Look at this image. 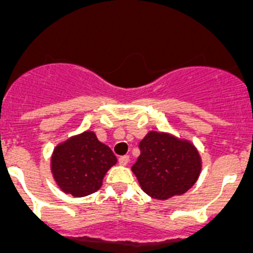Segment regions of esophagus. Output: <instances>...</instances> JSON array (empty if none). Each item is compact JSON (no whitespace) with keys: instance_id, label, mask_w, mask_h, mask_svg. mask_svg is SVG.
Returning a JSON list of instances; mask_svg holds the SVG:
<instances>
[{"instance_id":"esophagus-1","label":"esophagus","mask_w":253,"mask_h":253,"mask_svg":"<svg viewBox=\"0 0 253 253\" xmlns=\"http://www.w3.org/2000/svg\"><path fill=\"white\" fill-rule=\"evenodd\" d=\"M129 161V156L128 155H124V156H121V158L118 159V163L121 164V165H127Z\"/></svg>"}]
</instances>
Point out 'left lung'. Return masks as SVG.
I'll return each instance as SVG.
<instances>
[{"label":"left lung","instance_id":"1","mask_svg":"<svg viewBox=\"0 0 253 253\" xmlns=\"http://www.w3.org/2000/svg\"><path fill=\"white\" fill-rule=\"evenodd\" d=\"M140 156L132 166L141 188L155 199L183 194L199 176V152L185 140L161 132H149L138 143Z\"/></svg>","mask_w":253,"mask_h":253}]
</instances>
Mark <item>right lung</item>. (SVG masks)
Wrapping results in <instances>:
<instances>
[{
	"label": "right lung",
	"instance_id": "right-lung-1",
	"mask_svg": "<svg viewBox=\"0 0 253 253\" xmlns=\"http://www.w3.org/2000/svg\"><path fill=\"white\" fill-rule=\"evenodd\" d=\"M116 163L112 150L99 142L94 132L87 131L55 147L51 171L63 192L84 197L101 188L104 175Z\"/></svg>",
	"mask_w": 253,
	"mask_h": 253
}]
</instances>
